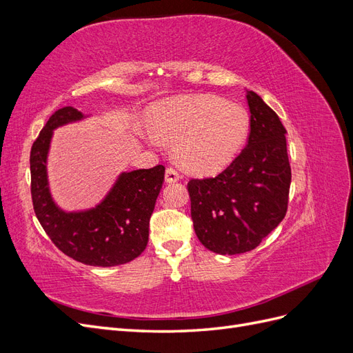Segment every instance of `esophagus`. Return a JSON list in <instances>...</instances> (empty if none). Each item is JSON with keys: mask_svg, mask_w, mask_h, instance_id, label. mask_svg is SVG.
I'll list each match as a JSON object with an SVG mask.
<instances>
[{"mask_svg": "<svg viewBox=\"0 0 353 353\" xmlns=\"http://www.w3.org/2000/svg\"><path fill=\"white\" fill-rule=\"evenodd\" d=\"M165 179L168 181V183H176V181L179 179V174L176 172V170L172 166H169V168H166Z\"/></svg>", "mask_w": 353, "mask_h": 353, "instance_id": "1", "label": "esophagus"}]
</instances>
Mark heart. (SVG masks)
<instances>
[{
	"label": "heart",
	"mask_w": 353,
	"mask_h": 353,
	"mask_svg": "<svg viewBox=\"0 0 353 353\" xmlns=\"http://www.w3.org/2000/svg\"><path fill=\"white\" fill-rule=\"evenodd\" d=\"M249 114L216 95H185L153 110V132L175 143L176 162L191 174L210 175L228 166L249 137Z\"/></svg>",
	"instance_id": "1"
}]
</instances>
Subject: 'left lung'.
I'll return each mask as SVG.
<instances>
[{
	"label": "left lung",
	"instance_id": "1",
	"mask_svg": "<svg viewBox=\"0 0 353 353\" xmlns=\"http://www.w3.org/2000/svg\"><path fill=\"white\" fill-rule=\"evenodd\" d=\"M248 145L215 178L191 179V219L200 243L219 254L258 248L284 219L292 183L285 128L253 91H248Z\"/></svg>",
	"mask_w": 353,
	"mask_h": 353
}]
</instances>
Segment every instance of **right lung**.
Masks as SVG:
<instances>
[{
    "label": "right lung",
    "mask_w": 353,
    "mask_h": 353,
    "mask_svg": "<svg viewBox=\"0 0 353 353\" xmlns=\"http://www.w3.org/2000/svg\"><path fill=\"white\" fill-rule=\"evenodd\" d=\"M72 105L51 114L30 148V194L39 223L69 258L91 266L134 261L148 241V223L165 179V166L122 172L100 205L88 210H61L50 193L47 156L52 131L83 119Z\"/></svg>",
    "instance_id": "1"
}]
</instances>
